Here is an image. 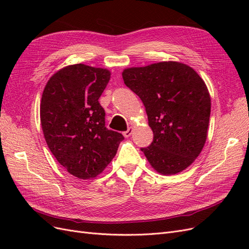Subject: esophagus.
I'll return each instance as SVG.
<instances>
[{
  "instance_id": "esophagus-1",
  "label": "esophagus",
  "mask_w": 249,
  "mask_h": 249,
  "mask_svg": "<svg viewBox=\"0 0 249 249\" xmlns=\"http://www.w3.org/2000/svg\"><path fill=\"white\" fill-rule=\"evenodd\" d=\"M132 133H133V127H129V129H127L125 132H124L123 134H124V136L125 137V138H129L131 135H132Z\"/></svg>"
}]
</instances>
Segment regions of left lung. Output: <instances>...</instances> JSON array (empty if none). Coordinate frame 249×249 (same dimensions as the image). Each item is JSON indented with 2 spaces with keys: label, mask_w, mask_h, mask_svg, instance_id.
<instances>
[{
  "label": "left lung",
  "mask_w": 249,
  "mask_h": 249,
  "mask_svg": "<svg viewBox=\"0 0 249 249\" xmlns=\"http://www.w3.org/2000/svg\"><path fill=\"white\" fill-rule=\"evenodd\" d=\"M123 79L144 105L154 132L152 144L141 148L150 166L163 176L185 170L208 137L211 97L205 81L178 61L129 67Z\"/></svg>",
  "instance_id": "left-lung-1"
}]
</instances>
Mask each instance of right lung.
<instances>
[{"label": "right lung", "instance_id": "right-lung-1", "mask_svg": "<svg viewBox=\"0 0 249 249\" xmlns=\"http://www.w3.org/2000/svg\"><path fill=\"white\" fill-rule=\"evenodd\" d=\"M110 78L106 69L72 64L56 71L43 89L44 139L57 161L81 179L101 175L124 140L122 134L105 126V110L99 103Z\"/></svg>", "mask_w": 249, "mask_h": 249}]
</instances>
